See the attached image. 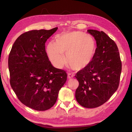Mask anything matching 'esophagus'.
<instances>
[{
    "mask_svg": "<svg viewBox=\"0 0 132 132\" xmlns=\"http://www.w3.org/2000/svg\"><path fill=\"white\" fill-rule=\"evenodd\" d=\"M74 75L72 74H70V73H68V79H71L73 78L74 77Z\"/></svg>",
    "mask_w": 132,
    "mask_h": 132,
    "instance_id": "obj_1",
    "label": "esophagus"
}]
</instances>
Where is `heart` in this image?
I'll list each match as a JSON object with an SVG mask.
<instances>
[{
    "mask_svg": "<svg viewBox=\"0 0 132 132\" xmlns=\"http://www.w3.org/2000/svg\"><path fill=\"white\" fill-rule=\"evenodd\" d=\"M96 52L93 37L82 32L72 31L59 35L55 43L50 42L47 52L50 62L58 69L68 63L76 70L84 69L90 64Z\"/></svg>",
    "mask_w": 132,
    "mask_h": 132,
    "instance_id": "obj_1",
    "label": "heart"
}]
</instances>
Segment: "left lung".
I'll return each mask as SVG.
<instances>
[{"instance_id": "obj_1", "label": "left lung", "mask_w": 132, "mask_h": 132, "mask_svg": "<svg viewBox=\"0 0 132 132\" xmlns=\"http://www.w3.org/2000/svg\"><path fill=\"white\" fill-rule=\"evenodd\" d=\"M97 48L89 65L75 75L79 85L75 97L81 106L95 108L107 101L117 90L122 62L116 44L104 32L88 30Z\"/></svg>"}]
</instances>
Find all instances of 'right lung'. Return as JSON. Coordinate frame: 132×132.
Masks as SVG:
<instances>
[{
    "label": "right lung",
    "instance_id": "1",
    "mask_svg": "<svg viewBox=\"0 0 132 132\" xmlns=\"http://www.w3.org/2000/svg\"><path fill=\"white\" fill-rule=\"evenodd\" d=\"M57 29L26 32L16 39L9 55L12 89L21 103L37 111L51 109L67 81L66 71L51 64L45 50L46 41Z\"/></svg>",
    "mask_w": 132,
    "mask_h": 132
}]
</instances>
